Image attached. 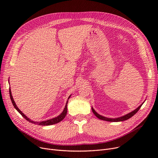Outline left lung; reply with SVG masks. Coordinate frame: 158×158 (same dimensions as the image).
I'll return each instance as SVG.
<instances>
[{"instance_id": "1", "label": "left lung", "mask_w": 158, "mask_h": 158, "mask_svg": "<svg viewBox=\"0 0 158 158\" xmlns=\"http://www.w3.org/2000/svg\"><path fill=\"white\" fill-rule=\"evenodd\" d=\"M143 103H144V102H143L142 104H141L140 106H139L136 110H133L132 111H131V112H130V113H127V114H125V115L122 116V117H118V118H111L105 117H104V116H102V115H101V114H99L98 113H97L95 111V110L93 108V107H92V111H93V113H94V114L96 116V117H97L98 118L101 119V120H104V121L116 122H122V121H124V120H128L129 118H130L131 117H132V116L135 115V114L139 111V110L140 109V107H142V104H143Z\"/></svg>"}]
</instances>
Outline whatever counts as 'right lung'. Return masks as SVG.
I'll use <instances>...</instances> for the list:
<instances>
[{"label": "right lung", "instance_id": "obj_1", "mask_svg": "<svg viewBox=\"0 0 158 158\" xmlns=\"http://www.w3.org/2000/svg\"><path fill=\"white\" fill-rule=\"evenodd\" d=\"M9 83H10V82H9ZM9 92H10V95L11 101V102H12V103H13V105L15 108L16 110H17V111L21 114V115L22 116V117H23L24 118H26L27 121H29V122L32 123L38 124V125H40V126H51V125H53V124H55V123H58V122H61L62 120H63V119L64 118V117H66V113H67V104H68L69 99L70 97H71V95L69 97L68 101H67V102H66V103L65 107H64V108L63 112H62L60 115H58L57 117H55V118H52V119H49V120H45V121H41V122H37V121H36V122H35V121L32 120L31 119H29V118L27 117V116L25 115V114L19 110V108L17 107V106L16 105V104H15V101H14V100H13V96H12V95H11V89H10Z\"/></svg>", "mask_w": 158, "mask_h": 158}]
</instances>
